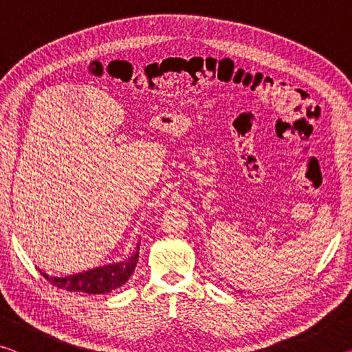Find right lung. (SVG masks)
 <instances>
[{"label": "right lung", "instance_id": "right-lung-1", "mask_svg": "<svg viewBox=\"0 0 352 352\" xmlns=\"http://www.w3.org/2000/svg\"><path fill=\"white\" fill-rule=\"evenodd\" d=\"M140 250V247H138ZM140 252H135L129 259L118 262V264H110L93 269L88 272L79 273V275L67 276V278H56L47 276L43 273V276L52 285L58 289H65L68 292H82V294H109V292L118 289L127 279L132 276V273L138 262Z\"/></svg>", "mask_w": 352, "mask_h": 352}]
</instances>
